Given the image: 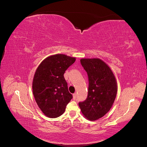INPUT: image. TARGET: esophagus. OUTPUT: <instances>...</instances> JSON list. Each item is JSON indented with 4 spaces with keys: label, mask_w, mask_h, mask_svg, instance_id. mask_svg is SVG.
Segmentation results:
<instances>
[{
    "label": "esophagus",
    "mask_w": 147,
    "mask_h": 147,
    "mask_svg": "<svg viewBox=\"0 0 147 147\" xmlns=\"http://www.w3.org/2000/svg\"><path fill=\"white\" fill-rule=\"evenodd\" d=\"M76 97H77V94H76V93H74V94H73V99L74 100H75V99H76Z\"/></svg>",
    "instance_id": "esophagus-1"
}]
</instances>
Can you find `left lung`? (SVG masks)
<instances>
[{
	"label": "left lung",
	"mask_w": 147,
	"mask_h": 147,
	"mask_svg": "<svg viewBox=\"0 0 147 147\" xmlns=\"http://www.w3.org/2000/svg\"><path fill=\"white\" fill-rule=\"evenodd\" d=\"M80 62L88 74L89 87L86 99L78 105L84 117L96 121L112 108L118 90L117 80L109 65L101 59L83 58Z\"/></svg>",
	"instance_id": "left-lung-1"
}]
</instances>
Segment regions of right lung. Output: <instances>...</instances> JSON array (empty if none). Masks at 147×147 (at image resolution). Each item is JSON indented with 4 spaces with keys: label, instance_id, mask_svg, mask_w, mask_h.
Returning a JSON list of instances; mask_svg holds the SVG:
<instances>
[{
    "label": "right lung",
    "instance_id": "add662e5",
    "mask_svg": "<svg viewBox=\"0 0 147 147\" xmlns=\"http://www.w3.org/2000/svg\"><path fill=\"white\" fill-rule=\"evenodd\" d=\"M75 60V57L63 54L52 55L44 59L35 71L33 94L40 109L49 118L63 115L72 99L64 74Z\"/></svg>",
    "mask_w": 147,
    "mask_h": 147
}]
</instances>
